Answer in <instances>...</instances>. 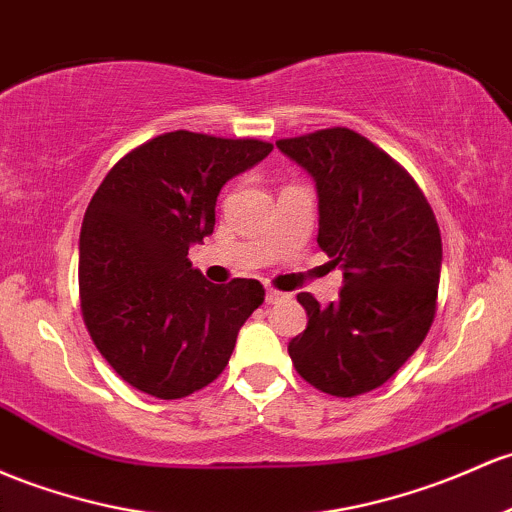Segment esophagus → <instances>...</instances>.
Returning <instances> with one entry per match:
<instances>
[{
	"mask_svg": "<svg viewBox=\"0 0 512 512\" xmlns=\"http://www.w3.org/2000/svg\"><path fill=\"white\" fill-rule=\"evenodd\" d=\"M286 299H289V296L282 294V291H274V289H267V294H265V301L269 303V306H274V303H282Z\"/></svg>",
	"mask_w": 512,
	"mask_h": 512,
	"instance_id": "esophagus-1",
	"label": "esophagus"
}]
</instances>
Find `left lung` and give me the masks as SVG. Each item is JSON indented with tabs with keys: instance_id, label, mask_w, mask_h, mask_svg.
Here are the masks:
<instances>
[{
	"instance_id": "left-lung-1",
	"label": "left lung",
	"mask_w": 512,
	"mask_h": 512,
	"mask_svg": "<svg viewBox=\"0 0 512 512\" xmlns=\"http://www.w3.org/2000/svg\"><path fill=\"white\" fill-rule=\"evenodd\" d=\"M311 174L318 247L342 267L338 301L296 299L308 325L289 342L296 372L330 396L350 398L391 379L435 318L442 238L418 184L350 128L279 140Z\"/></svg>"
}]
</instances>
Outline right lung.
<instances>
[{
	"mask_svg": "<svg viewBox=\"0 0 512 512\" xmlns=\"http://www.w3.org/2000/svg\"><path fill=\"white\" fill-rule=\"evenodd\" d=\"M272 153L262 140L174 131L121 157L80 233L82 316L101 357L133 389L184 398L226 369L257 279L211 284L189 247L216 226L223 184Z\"/></svg>",
	"mask_w": 512,
	"mask_h": 512,
	"instance_id": "add662e5",
	"label": "right lung"
}]
</instances>
